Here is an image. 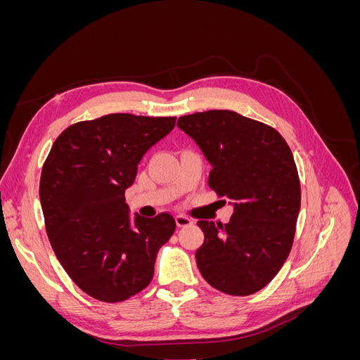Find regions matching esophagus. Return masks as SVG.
<instances>
[{
	"label": "esophagus",
	"instance_id": "1",
	"mask_svg": "<svg viewBox=\"0 0 360 360\" xmlns=\"http://www.w3.org/2000/svg\"><path fill=\"white\" fill-rule=\"evenodd\" d=\"M176 224H177V226H189V225H192V219L188 216L177 214L176 216Z\"/></svg>",
	"mask_w": 360,
	"mask_h": 360
}]
</instances>
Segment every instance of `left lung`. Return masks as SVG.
Returning a JSON list of instances; mask_svg holds the SVG:
<instances>
[{"mask_svg":"<svg viewBox=\"0 0 360 360\" xmlns=\"http://www.w3.org/2000/svg\"><path fill=\"white\" fill-rule=\"evenodd\" d=\"M177 126L212 165L209 186L234 209L224 225L198 221L201 275L225 294H254L276 276L296 233L300 181L291 150L274 127L234 111L183 115Z\"/></svg>","mask_w":360,"mask_h":360,"instance_id":"1","label":"left lung"}]
</instances>
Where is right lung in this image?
Masks as SVG:
<instances>
[{
    "instance_id": "add662e5",
    "label": "right lung",
    "mask_w": 360,
    "mask_h": 360,
    "mask_svg": "<svg viewBox=\"0 0 360 360\" xmlns=\"http://www.w3.org/2000/svg\"><path fill=\"white\" fill-rule=\"evenodd\" d=\"M176 117L110 114L69 126L40 177V204L58 261L89 296L114 303L144 290L158 250L176 230L169 213L130 216L124 192L138 163Z\"/></svg>"
}]
</instances>
